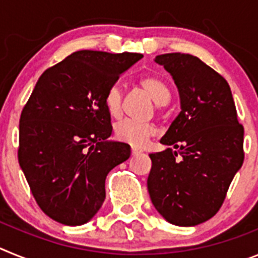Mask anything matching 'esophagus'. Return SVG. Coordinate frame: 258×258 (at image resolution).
Returning a JSON list of instances; mask_svg holds the SVG:
<instances>
[{"mask_svg":"<svg viewBox=\"0 0 258 258\" xmlns=\"http://www.w3.org/2000/svg\"><path fill=\"white\" fill-rule=\"evenodd\" d=\"M140 152L141 151L138 149H136V147H132V155H133V156H134V155H138Z\"/></svg>","mask_w":258,"mask_h":258,"instance_id":"esophagus-1","label":"esophagus"}]
</instances>
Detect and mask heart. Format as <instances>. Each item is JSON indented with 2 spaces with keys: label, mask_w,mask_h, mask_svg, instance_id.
Returning a JSON list of instances; mask_svg holds the SVG:
<instances>
[{
  "label": "heart",
  "mask_w": 258,
  "mask_h": 258,
  "mask_svg": "<svg viewBox=\"0 0 258 258\" xmlns=\"http://www.w3.org/2000/svg\"><path fill=\"white\" fill-rule=\"evenodd\" d=\"M140 85L152 101L157 104H165L170 99L169 88L164 83L160 77L157 76H145L141 79ZM122 89L118 84H113L107 89L104 94V106L107 112L112 117H118L122 112ZM156 133V126L151 122L136 121V120H122L117 122L113 129L115 138L120 142L127 143L133 147H142Z\"/></svg>",
  "instance_id": "heart-1"
}]
</instances>
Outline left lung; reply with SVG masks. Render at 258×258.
<instances>
[{
    "label": "left lung",
    "instance_id": "obj_1",
    "mask_svg": "<svg viewBox=\"0 0 258 258\" xmlns=\"http://www.w3.org/2000/svg\"><path fill=\"white\" fill-rule=\"evenodd\" d=\"M155 61L173 76L181 112L160 140L169 147L150 154L147 188L168 222L195 226L220 211L243 165L244 127L227 81L198 56L169 52Z\"/></svg>",
    "mask_w": 258,
    "mask_h": 258
}]
</instances>
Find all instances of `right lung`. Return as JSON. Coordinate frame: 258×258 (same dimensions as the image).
Masks as SVG:
<instances>
[{"instance_id":"right-lung-1","label":"right lung","mask_w":258,"mask_h":258,"mask_svg":"<svg viewBox=\"0 0 258 258\" xmlns=\"http://www.w3.org/2000/svg\"><path fill=\"white\" fill-rule=\"evenodd\" d=\"M142 56L72 52L41 75L23 107L18 160L38 207L56 222L92 220L108 172L131 156L129 145L107 141L112 125L104 94Z\"/></svg>"}]
</instances>
